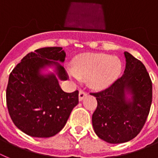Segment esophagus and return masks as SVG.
I'll return each instance as SVG.
<instances>
[{
	"instance_id": "esophagus-1",
	"label": "esophagus",
	"mask_w": 158,
	"mask_h": 158,
	"mask_svg": "<svg viewBox=\"0 0 158 158\" xmlns=\"http://www.w3.org/2000/svg\"><path fill=\"white\" fill-rule=\"evenodd\" d=\"M86 92H85L84 90H82V89H80L79 90V101H82V99L84 98V97L86 96Z\"/></svg>"
}]
</instances>
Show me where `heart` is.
Returning <instances> with one entry per match:
<instances>
[{"mask_svg":"<svg viewBox=\"0 0 158 158\" xmlns=\"http://www.w3.org/2000/svg\"><path fill=\"white\" fill-rule=\"evenodd\" d=\"M122 69L120 60L106 53H89L74 60L73 69H69V75L78 81L87 79L89 84L96 89L110 86L120 76Z\"/></svg>","mask_w":158,"mask_h":158,"instance_id":"heart-1","label":"heart"}]
</instances>
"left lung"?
<instances>
[{
  "mask_svg": "<svg viewBox=\"0 0 158 158\" xmlns=\"http://www.w3.org/2000/svg\"><path fill=\"white\" fill-rule=\"evenodd\" d=\"M124 56L123 76L107 89L90 93L98 102L92 116L94 130L101 139L113 144L128 142L139 134L152 103V82L146 67L129 52H124Z\"/></svg>",
  "mask_w": 158,
  "mask_h": 158,
  "instance_id": "left-lung-1",
  "label": "left lung"
}]
</instances>
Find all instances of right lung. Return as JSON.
I'll use <instances>...</instances> for the list:
<instances>
[{"mask_svg": "<svg viewBox=\"0 0 158 158\" xmlns=\"http://www.w3.org/2000/svg\"><path fill=\"white\" fill-rule=\"evenodd\" d=\"M65 56L61 47L36 49L24 56L10 73L6 89L8 113L14 124L28 135L49 138L56 135L79 103V91L64 92L58 82L68 79L66 71L58 62L64 61ZM51 66L55 67L56 74H41L42 69Z\"/></svg>", "mask_w": 158, "mask_h": 158, "instance_id": "add662e5", "label": "right lung"}]
</instances>
